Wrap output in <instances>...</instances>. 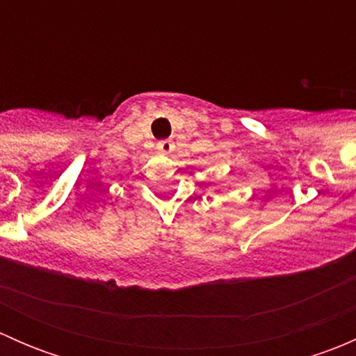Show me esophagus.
I'll list each match as a JSON object with an SVG mask.
<instances>
[{
    "mask_svg": "<svg viewBox=\"0 0 356 356\" xmlns=\"http://www.w3.org/2000/svg\"><path fill=\"white\" fill-rule=\"evenodd\" d=\"M156 149L161 153V155H170L174 152V143L170 139H163V141L156 143Z\"/></svg>",
    "mask_w": 356,
    "mask_h": 356,
    "instance_id": "esophagus-1",
    "label": "esophagus"
}]
</instances>
